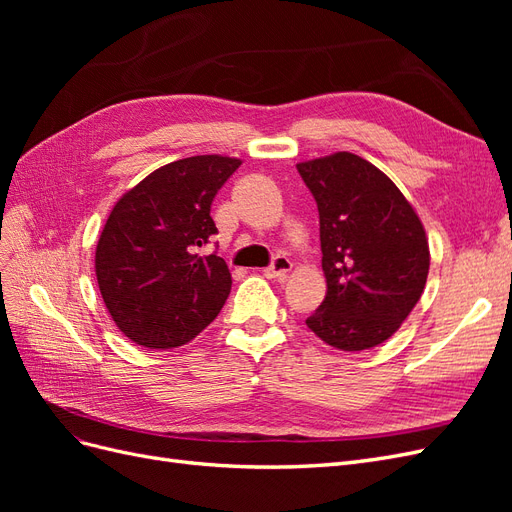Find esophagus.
Segmentation results:
<instances>
[{
  "mask_svg": "<svg viewBox=\"0 0 512 512\" xmlns=\"http://www.w3.org/2000/svg\"><path fill=\"white\" fill-rule=\"evenodd\" d=\"M290 269L292 262L286 256H275L271 265L265 269V277H269V280H284Z\"/></svg>",
  "mask_w": 512,
  "mask_h": 512,
  "instance_id": "34e87169",
  "label": "esophagus"
}]
</instances>
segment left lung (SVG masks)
<instances>
[{"mask_svg":"<svg viewBox=\"0 0 512 512\" xmlns=\"http://www.w3.org/2000/svg\"><path fill=\"white\" fill-rule=\"evenodd\" d=\"M320 215L327 297L305 320L346 352L389 339L421 299L429 273L425 228L382 170L348 151L297 164Z\"/></svg>","mask_w":512,"mask_h":512,"instance_id":"left-lung-1","label":"left lung"}]
</instances>
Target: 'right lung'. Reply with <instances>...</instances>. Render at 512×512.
Masks as SVG:
<instances>
[{
  "instance_id": "right-lung-1",
  "label": "right lung",
  "mask_w": 512,
  "mask_h": 512,
  "mask_svg": "<svg viewBox=\"0 0 512 512\" xmlns=\"http://www.w3.org/2000/svg\"><path fill=\"white\" fill-rule=\"evenodd\" d=\"M237 158L170 162L119 198L96 247V275L108 314L145 348L188 344L215 320L230 294L218 254L200 256L218 228L211 203Z\"/></svg>"
}]
</instances>
